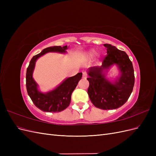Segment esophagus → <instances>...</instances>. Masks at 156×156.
<instances>
[{"instance_id": "obj_1", "label": "esophagus", "mask_w": 156, "mask_h": 156, "mask_svg": "<svg viewBox=\"0 0 156 156\" xmlns=\"http://www.w3.org/2000/svg\"><path fill=\"white\" fill-rule=\"evenodd\" d=\"M87 72H84L83 73V78H87Z\"/></svg>"}]
</instances>
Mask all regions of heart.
<instances>
[{
    "label": "heart",
    "instance_id": "obj_1",
    "mask_svg": "<svg viewBox=\"0 0 156 156\" xmlns=\"http://www.w3.org/2000/svg\"><path fill=\"white\" fill-rule=\"evenodd\" d=\"M95 53H96L95 51H94V50H91L87 53V56H88V57H92V56H93L94 55H95Z\"/></svg>",
    "mask_w": 156,
    "mask_h": 156
}]
</instances>
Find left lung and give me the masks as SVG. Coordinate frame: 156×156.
Listing matches in <instances>:
<instances>
[{
	"label": "left lung",
	"instance_id": "8db88e82",
	"mask_svg": "<svg viewBox=\"0 0 156 156\" xmlns=\"http://www.w3.org/2000/svg\"><path fill=\"white\" fill-rule=\"evenodd\" d=\"M103 45L107 48V55L102 65L88 70V94L96 107L103 110L116 109L124 104L133 91L134 69L126 52L111 44ZM114 65L119 70L120 75L115 82H110L106 78L105 73Z\"/></svg>",
	"mask_w": 156,
	"mask_h": 156
}]
</instances>
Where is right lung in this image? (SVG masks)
Returning <instances> with one entry per match:
<instances>
[{"instance_id":"add662e5","label":"right lung","mask_w":156,"mask_h":156,"mask_svg":"<svg viewBox=\"0 0 156 156\" xmlns=\"http://www.w3.org/2000/svg\"><path fill=\"white\" fill-rule=\"evenodd\" d=\"M68 45L53 46L47 48L40 53L33 56L30 61L26 73V87L28 95L32 102L40 110L44 112H58L66 109L71 102V96L82 77V73H78L73 77H68L55 89L48 92H41L38 84L33 78V72L36 60L45 54L53 52L66 54Z\"/></svg>"}]
</instances>
